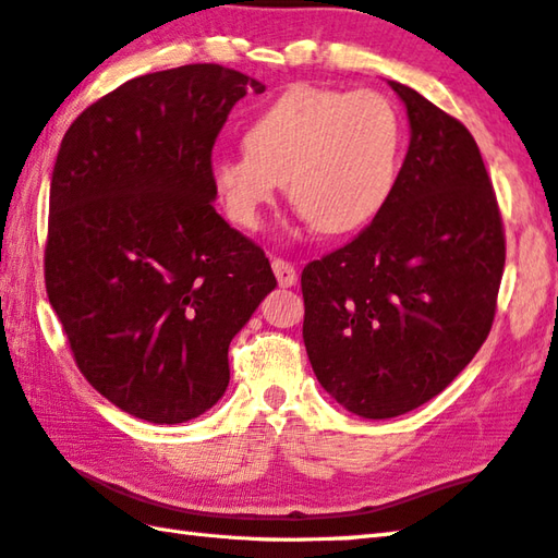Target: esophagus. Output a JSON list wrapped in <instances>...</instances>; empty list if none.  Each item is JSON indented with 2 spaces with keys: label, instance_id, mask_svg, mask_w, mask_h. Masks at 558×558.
<instances>
[{
  "label": "esophagus",
  "instance_id": "34e87169",
  "mask_svg": "<svg viewBox=\"0 0 558 558\" xmlns=\"http://www.w3.org/2000/svg\"><path fill=\"white\" fill-rule=\"evenodd\" d=\"M271 269H274V274H277L279 287H294V281H296V267H294V264L287 262V259H281V257H274L271 259Z\"/></svg>",
  "mask_w": 558,
  "mask_h": 558
}]
</instances>
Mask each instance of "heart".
Listing matches in <instances>:
<instances>
[{
    "mask_svg": "<svg viewBox=\"0 0 558 558\" xmlns=\"http://www.w3.org/2000/svg\"><path fill=\"white\" fill-rule=\"evenodd\" d=\"M244 154L213 163L210 181L222 210L242 230L287 183L289 201L324 234L363 228L395 189L402 124L395 105L373 90L340 93L294 85L252 117Z\"/></svg>",
    "mask_w": 558,
    "mask_h": 558,
    "instance_id": "b5f03b06",
    "label": "heart"
}]
</instances>
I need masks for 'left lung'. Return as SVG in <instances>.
Instances as JSON below:
<instances>
[{
	"label": "left lung",
	"instance_id": "obj_1",
	"mask_svg": "<svg viewBox=\"0 0 558 558\" xmlns=\"http://www.w3.org/2000/svg\"><path fill=\"white\" fill-rule=\"evenodd\" d=\"M402 97L412 140L373 222L301 271L311 367L365 418L412 412L453 383L490 333L505 228L473 134L424 95Z\"/></svg>",
	"mask_w": 558,
	"mask_h": 558
}]
</instances>
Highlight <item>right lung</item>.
<instances>
[{
    "instance_id": "1",
    "label": "right lung",
    "mask_w": 558,
    "mask_h": 558,
    "mask_svg": "<svg viewBox=\"0 0 558 558\" xmlns=\"http://www.w3.org/2000/svg\"><path fill=\"white\" fill-rule=\"evenodd\" d=\"M247 93L264 85L218 63L140 75L85 107L56 156L46 294L83 377L144 422L218 402L230 340L277 287L213 208V146Z\"/></svg>"
}]
</instances>
